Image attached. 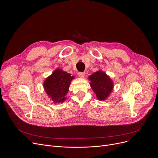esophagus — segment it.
I'll return each instance as SVG.
<instances>
[{"label": "esophagus", "mask_w": 158, "mask_h": 158, "mask_svg": "<svg viewBox=\"0 0 158 158\" xmlns=\"http://www.w3.org/2000/svg\"><path fill=\"white\" fill-rule=\"evenodd\" d=\"M77 75H79V77H84L85 73V72H78Z\"/></svg>", "instance_id": "esophagus-1"}]
</instances>
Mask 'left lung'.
<instances>
[{"label": "left lung", "instance_id": "8db88e82", "mask_svg": "<svg viewBox=\"0 0 158 158\" xmlns=\"http://www.w3.org/2000/svg\"><path fill=\"white\" fill-rule=\"evenodd\" d=\"M90 85L99 100H106L113 89V82L106 73L102 70L94 73L89 77Z\"/></svg>", "mask_w": 158, "mask_h": 158}]
</instances>
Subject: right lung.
Listing matches in <instances>:
<instances>
[{
  "label": "right lung",
  "instance_id": "obj_1",
  "mask_svg": "<svg viewBox=\"0 0 158 158\" xmlns=\"http://www.w3.org/2000/svg\"><path fill=\"white\" fill-rule=\"evenodd\" d=\"M73 78L62 69H56L45 80L44 90L54 103H62L66 99V95Z\"/></svg>",
  "mask_w": 158,
  "mask_h": 158
}]
</instances>
